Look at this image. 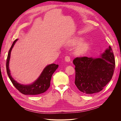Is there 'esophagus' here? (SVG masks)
I'll return each instance as SVG.
<instances>
[{"label": "esophagus", "instance_id": "1", "mask_svg": "<svg viewBox=\"0 0 121 121\" xmlns=\"http://www.w3.org/2000/svg\"><path fill=\"white\" fill-rule=\"evenodd\" d=\"M65 60L67 62H69L71 60V58L69 56H66L65 57Z\"/></svg>", "mask_w": 121, "mask_h": 121}]
</instances>
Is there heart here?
I'll use <instances>...</instances> for the list:
<instances>
[{
  "label": "heart",
  "mask_w": 121,
  "mask_h": 121,
  "mask_svg": "<svg viewBox=\"0 0 121 121\" xmlns=\"http://www.w3.org/2000/svg\"><path fill=\"white\" fill-rule=\"evenodd\" d=\"M82 40L81 38L75 37L73 38L70 42V44L72 45H75L79 43ZM89 47V44L87 42H83L79 44L75 49V52L77 54H83L85 53L88 50Z\"/></svg>",
  "instance_id": "b5f03b06"
}]
</instances>
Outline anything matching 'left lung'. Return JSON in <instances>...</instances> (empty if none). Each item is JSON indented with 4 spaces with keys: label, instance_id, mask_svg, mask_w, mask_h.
I'll return each mask as SVG.
<instances>
[{
    "label": "left lung",
    "instance_id": "obj_1",
    "mask_svg": "<svg viewBox=\"0 0 121 121\" xmlns=\"http://www.w3.org/2000/svg\"><path fill=\"white\" fill-rule=\"evenodd\" d=\"M75 65V84L81 92L91 94L100 92L111 81L115 68V60L111 47L101 57H77Z\"/></svg>",
    "mask_w": 121,
    "mask_h": 121
}]
</instances>
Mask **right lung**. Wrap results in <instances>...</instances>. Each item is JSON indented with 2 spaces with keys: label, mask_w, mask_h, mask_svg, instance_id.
Wrapping results in <instances>:
<instances>
[{
  "label": "right lung",
  "mask_w": 121,
  "mask_h": 121,
  "mask_svg": "<svg viewBox=\"0 0 121 121\" xmlns=\"http://www.w3.org/2000/svg\"><path fill=\"white\" fill-rule=\"evenodd\" d=\"M17 39H16L13 41V44L9 50L8 57L6 60V71L9 78L11 82L16 88L21 93L25 95H37L45 92L49 88L50 85V80L54 72L57 69L58 65L52 64L47 65L44 69L41 74L36 81L31 85H24L17 83L10 75L9 69V61L10 59V52L14 44Z\"/></svg>",
  "instance_id": "1"
}]
</instances>
